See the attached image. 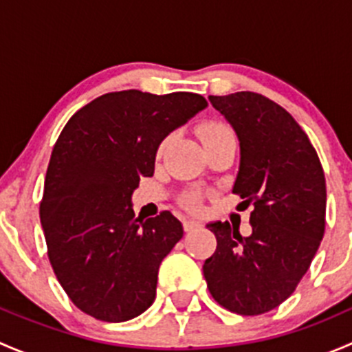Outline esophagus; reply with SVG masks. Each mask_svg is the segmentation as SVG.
I'll return each mask as SVG.
<instances>
[{
    "label": "esophagus",
    "instance_id": "34e87169",
    "mask_svg": "<svg viewBox=\"0 0 352 352\" xmlns=\"http://www.w3.org/2000/svg\"><path fill=\"white\" fill-rule=\"evenodd\" d=\"M197 226H201V221H197V219H186V221H184V230H186V232H192L194 228H197Z\"/></svg>",
    "mask_w": 352,
    "mask_h": 352
}]
</instances>
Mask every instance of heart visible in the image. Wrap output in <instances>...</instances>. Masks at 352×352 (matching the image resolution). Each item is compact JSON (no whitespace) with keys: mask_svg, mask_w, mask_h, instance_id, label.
I'll return each instance as SVG.
<instances>
[{"mask_svg":"<svg viewBox=\"0 0 352 352\" xmlns=\"http://www.w3.org/2000/svg\"><path fill=\"white\" fill-rule=\"evenodd\" d=\"M230 136H233L232 129H230L226 124L219 122V120H208V122H202L201 126H199V138H201L204 148L209 146V144L218 143V141L225 140V138H230ZM165 146H166V140L163 141L162 144H160L158 153H162L163 148H165ZM199 201H201V196H199V194H196V192L187 194L186 199H184L186 206H189V208H192V209L197 208Z\"/></svg>","mask_w":352,"mask_h":352,"instance_id":"b5f03b06","label":"heart"}]
</instances>
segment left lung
Masks as SVG:
<instances>
[{"instance_id":"8db88e82","label":"left lung","mask_w":352,"mask_h":352,"mask_svg":"<svg viewBox=\"0 0 352 352\" xmlns=\"http://www.w3.org/2000/svg\"><path fill=\"white\" fill-rule=\"evenodd\" d=\"M209 102L235 129L240 168L233 194L254 206L252 233L208 223L216 250L202 265L209 293L226 310L261 315L293 294L325 232V175L314 144L281 105L254 91Z\"/></svg>"}]
</instances>
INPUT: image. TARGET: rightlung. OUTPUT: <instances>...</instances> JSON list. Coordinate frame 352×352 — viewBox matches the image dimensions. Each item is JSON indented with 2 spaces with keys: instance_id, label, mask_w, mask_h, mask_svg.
Here are the masks:
<instances>
[{
  "instance_id": "right-lung-1",
  "label": "right lung",
  "mask_w": 352,
  "mask_h": 352,
  "mask_svg": "<svg viewBox=\"0 0 352 352\" xmlns=\"http://www.w3.org/2000/svg\"><path fill=\"white\" fill-rule=\"evenodd\" d=\"M208 107L189 91L105 94L67 120L52 150L41 225L54 274L90 317L126 322L151 307L158 269L182 239L170 211L134 218V189L162 141Z\"/></svg>"
}]
</instances>
